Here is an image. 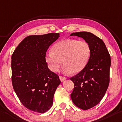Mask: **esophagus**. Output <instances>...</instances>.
I'll use <instances>...</instances> for the list:
<instances>
[{"instance_id": "1", "label": "esophagus", "mask_w": 122, "mask_h": 122, "mask_svg": "<svg viewBox=\"0 0 122 122\" xmlns=\"http://www.w3.org/2000/svg\"><path fill=\"white\" fill-rule=\"evenodd\" d=\"M59 78H60V80L61 81H63L65 80L66 79V77L62 76V75H60Z\"/></svg>"}]
</instances>
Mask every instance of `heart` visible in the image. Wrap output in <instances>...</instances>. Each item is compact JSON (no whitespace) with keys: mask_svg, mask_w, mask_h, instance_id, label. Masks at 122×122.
<instances>
[{"mask_svg":"<svg viewBox=\"0 0 122 122\" xmlns=\"http://www.w3.org/2000/svg\"><path fill=\"white\" fill-rule=\"evenodd\" d=\"M51 51H47L44 57L48 68L56 72L62 63L63 71L72 74H77L85 68L91 54L87 42L76 39L57 42L53 46Z\"/></svg>","mask_w":122,"mask_h":122,"instance_id":"1","label":"heart"}]
</instances>
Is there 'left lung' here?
Masks as SVG:
<instances>
[{
    "instance_id": "8db88e82",
    "label": "left lung",
    "mask_w": 122,
    "mask_h": 122,
    "mask_svg": "<svg viewBox=\"0 0 122 122\" xmlns=\"http://www.w3.org/2000/svg\"><path fill=\"white\" fill-rule=\"evenodd\" d=\"M71 36L82 38L90 45L91 54L87 65L70 78L74 84L71 97L77 107L91 109L101 101L110 82L111 57L103 40L89 32H78Z\"/></svg>"
}]
</instances>
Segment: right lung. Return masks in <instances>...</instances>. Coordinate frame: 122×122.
Here are the masks:
<instances>
[{
  "label": "right lung",
  "mask_w": 122,
  "mask_h": 122,
  "mask_svg": "<svg viewBox=\"0 0 122 122\" xmlns=\"http://www.w3.org/2000/svg\"><path fill=\"white\" fill-rule=\"evenodd\" d=\"M59 33L31 35L23 40L11 57L12 84L20 102L27 109L40 113L49 110L61 83L48 68L45 55Z\"/></svg>",
  "instance_id": "right-lung-1"
}]
</instances>
